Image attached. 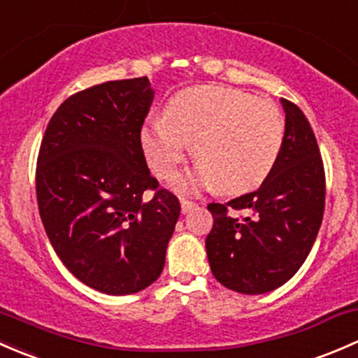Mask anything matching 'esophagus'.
<instances>
[{"label":"esophagus","mask_w":358,"mask_h":358,"mask_svg":"<svg viewBox=\"0 0 358 358\" xmlns=\"http://www.w3.org/2000/svg\"><path fill=\"white\" fill-rule=\"evenodd\" d=\"M194 206H196V203H194V201L186 200V198H180V210H182V213L191 212V210H193Z\"/></svg>","instance_id":"34e87169"}]
</instances>
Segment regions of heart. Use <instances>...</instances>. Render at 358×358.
Listing matches in <instances>:
<instances>
[{
	"mask_svg": "<svg viewBox=\"0 0 358 358\" xmlns=\"http://www.w3.org/2000/svg\"><path fill=\"white\" fill-rule=\"evenodd\" d=\"M285 138V120L271 99L220 86L187 87L174 94L165 119L141 131L146 162L160 179L171 178L193 145L198 167L172 180L194 193L213 186L226 194L260 186L274 169Z\"/></svg>",
	"mask_w": 358,
	"mask_h": 358,
	"instance_id": "heart-1",
	"label": "heart"
}]
</instances>
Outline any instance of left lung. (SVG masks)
Instances as JSON below:
<instances>
[{
	"label": "left lung",
	"mask_w": 358,
	"mask_h": 358,
	"mask_svg": "<svg viewBox=\"0 0 358 358\" xmlns=\"http://www.w3.org/2000/svg\"><path fill=\"white\" fill-rule=\"evenodd\" d=\"M281 103L285 138L271 174L253 193L208 205L213 227L205 246L212 274L243 294L267 293L289 281L322 222L326 176L315 134L294 103Z\"/></svg>",
	"instance_id": "left-lung-1"
}]
</instances>
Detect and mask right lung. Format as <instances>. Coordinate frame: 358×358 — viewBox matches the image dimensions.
I'll return each mask as SVG.
<instances>
[{
    "label": "right lung",
    "mask_w": 358,
    "mask_h": 358,
    "mask_svg": "<svg viewBox=\"0 0 358 358\" xmlns=\"http://www.w3.org/2000/svg\"><path fill=\"white\" fill-rule=\"evenodd\" d=\"M148 77L108 80L65 99L39 148L36 194L65 267L105 294L148 288L165 265L179 200L158 189L141 146ZM154 196L144 200V191Z\"/></svg>",
    "instance_id": "right-lung-1"
}]
</instances>
